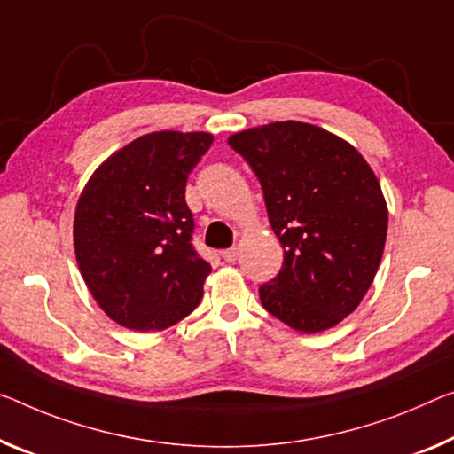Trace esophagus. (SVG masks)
Listing matches in <instances>:
<instances>
[{"label": "esophagus", "mask_w": 454, "mask_h": 454, "mask_svg": "<svg viewBox=\"0 0 454 454\" xmlns=\"http://www.w3.org/2000/svg\"><path fill=\"white\" fill-rule=\"evenodd\" d=\"M237 257H239V249L237 247H231V249H225L223 251V260H225L227 263H233Z\"/></svg>", "instance_id": "obj_1"}]
</instances>
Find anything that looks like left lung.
<instances>
[{"mask_svg": "<svg viewBox=\"0 0 454 454\" xmlns=\"http://www.w3.org/2000/svg\"><path fill=\"white\" fill-rule=\"evenodd\" d=\"M260 178L284 247L280 274L260 288L270 315L320 333L357 309L378 274L387 205L372 166L318 125L276 121L229 137Z\"/></svg>", "mask_w": 454, "mask_h": 454, "instance_id": "1", "label": "left lung"}]
</instances>
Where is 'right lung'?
<instances>
[{"mask_svg": "<svg viewBox=\"0 0 454 454\" xmlns=\"http://www.w3.org/2000/svg\"><path fill=\"white\" fill-rule=\"evenodd\" d=\"M213 136L154 131L93 172L74 211V255L101 310L131 331H162L191 315L211 266L192 247L186 178Z\"/></svg>", "mask_w": 454, "mask_h": 454, "instance_id": "right-lung-1", "label": "right lung"}]
</instances>
